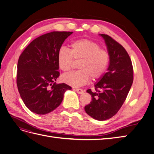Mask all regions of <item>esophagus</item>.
<instances>
[{
  "instance_id": "1",
  "label": "esophagus",
  "mask_w": 154,
  "mask_h": 154,
  "mask_svg": "<svg viewBox=\"0 0 154 154\" xmlns=\"http://www.w3.org/2000/svg\"><path fill=\"white\" fill-rule=\"evenodd\" d=\"M75 90L76 91L77 93H78V94H83V93L84 92V90L82 89V88H76Z\"/></svg>"
}]
</instances>
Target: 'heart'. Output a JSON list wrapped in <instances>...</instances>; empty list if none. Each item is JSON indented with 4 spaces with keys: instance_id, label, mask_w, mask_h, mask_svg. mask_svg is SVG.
I'll use <instances>...</instances> for the list:
<instances>
[{
    "instance_id": "heart-1",
    "label": "heart",
    "mask_w": 154,
    "mask_h": 154,
    "mask_svg": "<svg viewBox=\"0 0 154 154\" xmlns=\"http://www.w3.org/2000/svg\"><path fill=\"white\" fill-rule=\"evenodd\" d=\"M73 59L80 60L78 67L80 69L64 74L62 79L68 85L80 87L86 84L90 77L96 80L102 76L109 66L110 56L96 42L80 39L72 42L69 50L61 47L57 53L58 66L64 72L71 69Z\"/></svg>"
}]
</instances>
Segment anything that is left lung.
<instances>
[{"label":"left lung","mask_w":154,"mask_h":154,"mask_svg":"<svg viewBox=\"0 0 154 154\" xmlns=\"http://www.w3.org/2000/svg\"><path fill=\"white\" fill-rule=\"evenodd\" d=\"M105 40L110 60L107 72L100 78L95 91L88 89L92 101L85 106L86 113L98 121L111 118L123 105L133 83V67L127 51L110 36Z\"/></svg>","instance_id":"1"}]
</instances>
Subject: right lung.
<instances>
[{
	"instance_id": "obj_1",
	"label": "right lung",
	"mask_w": 154,
	"mask_h": 154,
	"mask_svg": "<svg viewBox=\"0 0 154 154\" xmlns=\"http://www.w3.org/2000/svg\"><path fill=\"white\" fill-rule=\"evenodd\" d=\"M73 32L53 31L32 40L20 54L17 84L26 106L37 114H46L61 104L64 93L71 87L56 83L60 76L57 53Z\"/></svg>"
}]
</instances>
